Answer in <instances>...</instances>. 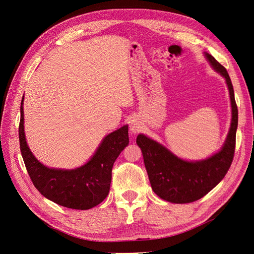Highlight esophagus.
I'll list each match as a JSON object with an SVG mask.
<instances>
[{"label":"esophagus","mask_w":254,"mask_h":254,"mask_svg":"<svg viewBox=\"0 0 254 254\" xmlns=\"http://www.w3.org/2000/svg\"><path fill=\"white\" fill-rule=\"evenodd\" d=\"M129 128H130V131H131L132 133L140 132L141 130H142V128H143L142 122H141L139 119H137V118H133L132 120H130Z\"/></svg>","instance_id":"obj_1"}]
</instances>
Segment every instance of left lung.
I'll list each match as a JSON object with an SVG mask.
<instances>
[{
	"mask_svg": "<svg viewBox=\"0 0 254 254\" xmlns=\"http://www.w3.org/2000/svg\"><path fill=\"white\" fill-rule=\"evenodd\" d=\"M205 56L215 70L226 78L231 98V127L221 150L206 160L187 162L144 134L136 137L153 191L164 200L174 203L193 202L206 195L224 179L234 158L238 112L233 86L226 67L210 54Z\"/></svg>",
	"mask_w": 254,
	"mask_h": 254,
	"instance_id": "obj_1",
	"label": "left lung"
}]
</instances>
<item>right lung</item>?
<instances>
[{
  "mask_svg": "<svg viewBox=\"0 0 254 254\" xmlns=\"http://www.w3.org/2000/svg\"><path fill=\"white\" fill-rule=\"evenodd\" d=\"M23 99L19 124L20 149L35 188L55 203L68 209L88 210L108 196L114 161L129 144L128 126L107 135L87 164L72 171L53 170L42 165L30 152L24 135Z\"/></svg>",
  "mask_w": 254,
  "mask_h": 254,
  "instance_id": "right-lung-1",
  "label": "right lung"
}]
</instances>
